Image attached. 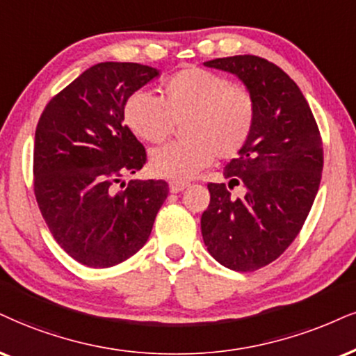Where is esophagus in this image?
Returning <instances> with one entry per match:
<instances>
[{"label":"esophagus","mask_w":356,"mask_h":356,"mask_svg":"<svg viewBox=\"0 0 356 356\" xmlns=\"http://www.w3.org/2000/svg\"><path fill=\"white\" fill-rule=\"evenodd\" d=\"M188 185H190V183L183 181V179H171V181H170V191L171 193H179V191L185 190Z\"/></svg>","instance_id":"esophagus-1"}]
</instances>
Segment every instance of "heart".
Here are the masks:
<instances>
[{"instance_id": "heart-1", "label": "heart", "mask_w": 356, "mask_h": 356, "mask_svg": "<svg viewBox=\"0 0 356 356\" xmlns=\"http://www.w3.org/2000/svg\"><path fill=\"white\" fill-rule=\"evenodd\" d=\"M125 124L138 138L161 143L181 124L185 140L156 148L152 170L165 178L186 179L243 150L256 124V100L244 86L201 67H185L160 87V99L137 90L125 100Z\"/></svg>"}]
</instances>
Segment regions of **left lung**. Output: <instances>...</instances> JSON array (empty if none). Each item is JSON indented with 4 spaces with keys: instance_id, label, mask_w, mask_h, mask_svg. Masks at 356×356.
<instances>
[{
    "instance_id": "left-lung-1",
    "label": "left lung",
    "mask_w": 356,
    "mask_h": 356,
    "mask_svg": "<svg viewBox=\"0 0 356 356\" xmlns=\"http://www.w3.org/2000/svg\"><path fill=\"white\" fill-rule=\"evenodd\" d=\"M204 65L238 76L256 100L248 143L225 168L226 183H208L201 234L219 264L251 272L270 264L304 226L323 168L322 137L299 86L257 56L213 59ZM246 191L234 199L230 190Z\"/></svg>"
}]
</instances>
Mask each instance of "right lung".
<instances>
[{
	"label": "right lung",
	"instance_id": "add662e5",
	"mask_svg": "<svg viewBox=\"0 0 356 356\" xmlns=\"http://www.w3.org/2000/svg\"><path fill=\"white\" fill-rule=\"evenodd\" d=\"M137 63L92 65L49 100L34 137V196L57 244L105 269L138 252L168 196L163 179L122 178L147 152L124 125L125 100L155 79Z\"/></svg>",
	"mask_w": 356,
	"mask_h": 356
}]
</instances>
